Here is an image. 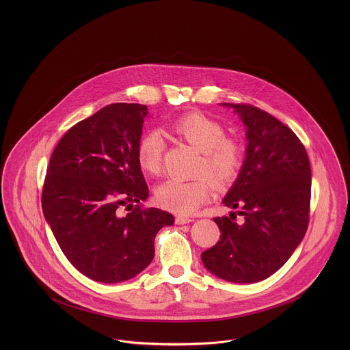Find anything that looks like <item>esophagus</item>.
I'll return each instance as SVG.
<instances>
[{
    "label": "esophagus",
    "mask_w": 350,
    "mask_h": 350,
    "mask_svg": "<svg viewBox=\"0 0 350 350\" xmlns=\"http://www.w3.org/2000/svg\"><path fill=\"white\" fill-rule=\"evenodd\" d=\"M190 221H193L191 217H183V215L176 217V224H187Z\"/></svg>",
    "instance_id": "esophagus-1"
}]
</instances>
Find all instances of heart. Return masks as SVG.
I'll return each mask as SVG.
<instances>
[{
    "instance_id": "heart-1",
    "label": "heart",
    "mask_w": 350,
    "mask_h": 350,
    "mask_svg": "<svg viewBox=\"0 0 350 350\" xmlns=\"http://www.w3.org/2000/svg\"><path fill=\"white\" fill-rule=\"evenodd\" d=\"M169 130L200 150L197 174L200 176L190 181L167 180L159 185L154 197L157 203L169 211L189 215L210 198L213 183L217 189H223L236 180L244 163V148L239 140L226 136V127L220 122L200 113H190L176 119ZM164 148L165 143L156 131L140 137L136 157L146 173L156 176L161 172Z\"/></svg>"
}]
</instances>
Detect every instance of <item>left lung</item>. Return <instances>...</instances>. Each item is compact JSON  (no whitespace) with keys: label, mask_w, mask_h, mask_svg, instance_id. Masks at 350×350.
Wrapping results in <instances>:
<instances>
[{"label":"left lung","mask_w":350,"mask_h":350,"mask_svg":"<svg viewBox=\"0 0 350 350\" xmlns=\"http://www.w3.org/2000/svg\"><path fill=\"white\" fill-rule=\"evenodd\" d=\"M233 107L247 127V156L224 206L236 214L214 217L220 240L200 257L230 282H260L297 250L310 220L311 167L299 137L281 120L245 103Z\"/></svg>","instance_id":"left-lung-1"}]
</instances>
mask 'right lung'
<instances>
[{
	"label": "right lung",
	"mask_w": 350,
	"mask_h": 350,
	"mask_svg": "<svg viewBox=\"0 0 350 350\" xmlns=\"http://www.w3.org/2000/svg\"><path fill=\"white\" fill-rule=\"evenodd\" d=\"M147 114L140 103L105 106L70 127L51 154L43 214L68 261L97 282H123L143 271L156 234L174 223L167 211L140 204L148 186L136 148ZM122 206L132 211L122 216Z\"/></svg>",
	"instance_id": "add662e5"
}]
</instances>
